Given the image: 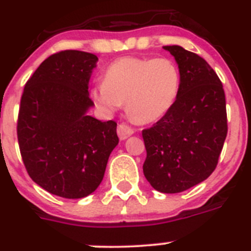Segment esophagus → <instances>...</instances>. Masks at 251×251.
<instances>
[{
  "mask_svg": "<svg viewBox=\"0 0 251 251\" xmlns=\"http://www.w3.org/2000/svg\"><path fill=\"white\" fill-rule=\"evenodd\" d=\"M133 133H134V129L132 127H129L128 124L122 123L118 126V136L121 139L128 138L129 136H132Z\"/></svg>",
  "mask_w": 251,
  "mask_h": 251,
  "instance_id": "1",
  "label": "esophagus"
}]
</instances>
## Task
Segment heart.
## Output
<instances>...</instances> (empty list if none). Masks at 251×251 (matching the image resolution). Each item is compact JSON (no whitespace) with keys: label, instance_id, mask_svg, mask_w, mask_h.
Here are the masks:
<instances>
[{"label":"heart","instance_id":"obj_1","mask_svg":"<svg viewBox=\"0 0 251 251\" xmlns=\"http://www.w3.org/2000/svg\"><path fill=\"white\" fill-rule=\"evenodd\" d=\"M181 72L168 57L126 56L104 72L103 83L92 90V98L104 112L127 104V113L137 123H151L166 114L177 100Z\"/></svg>","mask_w":251,"mask_h":251}]
</instances>
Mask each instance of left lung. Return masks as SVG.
I'll return each instance as SVG.
<instances>
[{"instance_id":"obj_1","label":"left lung","mask_w":251,"mask_h":251,"mask_svg":"<svg viewBox=\"0 0 251 251\" xmlns=\"http://www.w3.org/2000/svg\"><path fill=\"white\" fill-rule=\"evenodd\" d=\"M181 72L176 103L142 130L147 157L143 174L154 190L177 194L215 171L227 134L223 84L206 60L181 46H163Z\"/></svg>"}]
</instances>
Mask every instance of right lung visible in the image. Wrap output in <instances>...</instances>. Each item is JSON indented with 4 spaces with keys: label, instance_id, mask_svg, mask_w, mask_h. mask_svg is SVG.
I'll return each mask as SVG.
<instances>
[{
    "label": "right lung",
    "instance_id": "right-lung-1",
    "mask_svg": "<svg viewBox=\"0 0 251 251\" xmlns=\"http://www.w3.org/2000/svg\"><path fill=\"white\" fill-rule=\"evenodd\" d=\"M98 57L64 50L50 55L25 84L17 139L28 176L48 192L81 199L104 177L118 145L117 123L86 114L93 106L88 83Z\"/></svg>",
    "mask_w": 251,
    "mask_h": 251
}]
</instances>
